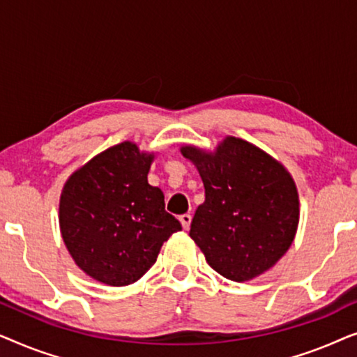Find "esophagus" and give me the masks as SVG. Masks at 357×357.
<instances>
[{"mask_svg":"<svg viewBox=\"0 0 357 357\" xmlns=\"http://www.w3.org/2000/svg\"><path fill=\"white\" fill-rule=\"evenodd\" d=\"M180 222H182V227L187 231V229H190V224H192V214H182V216L178 218Z\"/></svg>","mask_w":357,"mask_h":357,"instance_id":"1","label":"esophagus"}]
</instances>
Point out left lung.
<instances>
[{"instance_id": "obj_1", "label": "left lung", "mask_w": 357, "mask_h": 357, "mask_svg": "<svg viewBox=\"0 0 357 357\" xmlns=\"http://www.w3.org/2000/svg\"><path fill=\"white\" fill-rule=\"evenodd\" d=\"M204 183L190 237L213 270L248 281L275 265L294 241L299 197L282 165L247 141L226 138L216 153L182 148Z\"/></svg>"}]
</instances>
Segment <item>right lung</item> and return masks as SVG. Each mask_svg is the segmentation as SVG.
<instances>
[{"label":"right lung","instance_id":"1","mask_svg":"<svg viewBox=\"0 0 357 357\" xmlns=\"http://www.w3.org/2000/svg\"><path fill=\"white\" fill-rule=\"evenodd\" d=\"M153 155L125 141L76 170L63 188L60 227L73 260L109 286L138 281L182 229L148 183Z\"/></svg>","mask_w":357,"mask_h":357}]
</instances>
